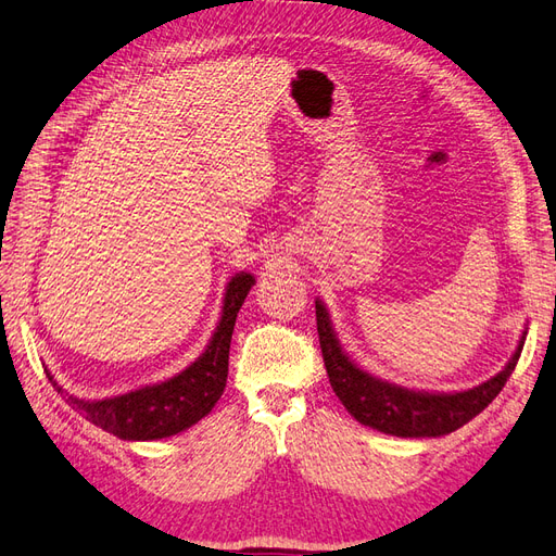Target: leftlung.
<instances>
[{
    "mask_svg": "<svg viewBox=\"0 0 556 556\" xmlns=\"http://www.w3.org/2000/svg\"><path fill=\"white\" fill-rule=\"evenodd\" d=\"M315 320L329 383L349 414L363 426H369L395 438H442L465 426L484 412L507 383L521 355L527 332H523L515 355L509 357L503 371L463 393H421L395 383L381 381L359 369L353 359L341 351L332 329L329 313L320 302H315Z\"/></svg>",
    "mask_w": 556,
    "mask_h": 556,
    "instance_id": "obj_1",
    "label": "left lung"
}]
</instances>
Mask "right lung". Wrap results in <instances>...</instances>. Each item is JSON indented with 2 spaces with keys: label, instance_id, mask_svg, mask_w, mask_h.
Wrapping results in <instances>:
<instances>
[{
  "label": "right lung",
  "instance_id": "obj_1",
  "mask_svg": "<svg viewBox=\"0 0 556 556\" xmlns=\"http://www.w3.org/2000/svg\"><path fill=\"white\" fill-rule=\"evenodd\" d=\"M252 285L254 278L250 274H238L229 280L222 318L205 353L185 371H179L177 377L130 390V393L118 397L86 402L70 395L67 402L86 421L122 440H161L199 424L215 407V402L224 393V386H227L236 315L241 311ZM47 377L60 393L63 388L53 381L51 374Z\"/></svg>",
  "mask_w": 556,
  "mask_h": 556
}]
</instances>
